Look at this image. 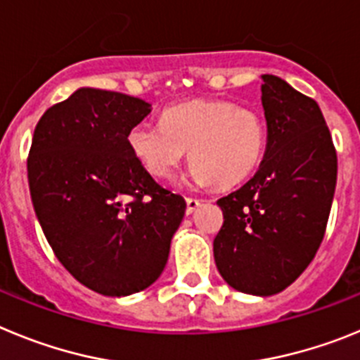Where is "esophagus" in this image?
I'll return each instance as SVG.
<instances>
[{
	"instance_id": "obj_1",
	"label": "esophagus",
	"mask_w": 360,
	"mask_h": 360,
	"mask_svg": "<svg viewBox=\"0 0 360 360\" xmlns=\"http://www.w3.org/2000/svg\"><path fill=\"white\" fill-rule=\"evenodd\" d=\"M186 203H187V209H186L187 214H193V212H195L196 209L200 207V200L198 198H193V196L186 198Z\"/></svg>"
}]
</instances>
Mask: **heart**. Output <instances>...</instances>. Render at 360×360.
I'll use <instances>...</instances> for the list:
<instances>
[{"mask_svg": "<svg viewBox=\"0 0 360 360\" xmlns=\"http://www.w3.org/2000/svg\"><path fill=\"white\" fill-rule=\"evenodd\" d=\"M128 146L155 178H169L189 149L191 184L234 187L262 164L266 122L257 110L227 98H193L167 108L162 124L136 122L128 131Z\"/></svg>", "mask_w": 360, "mask_h": 360, "instance_id": "heart-1", "label": "heart"}]
</instances>
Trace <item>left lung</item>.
Instances as JSON below:
<instances>
[{"mask_svg": "<svg viewBox=\"0 0 360 360\" xmlns=\"http://www.w3.org/2000/svg\"><path fill=\"white\" fill-rule=\"evenodd\" d=\"M262 81L265 155L249 182L218 200L224 225L212 249L229 287L274 295L303 274L323 241L337 155L314 98L276 75Z\"/></svg>", "mask_w": 360, "mask_h": 360, "instance_id": "left-lung-1", "label": "left lung"}]
</instances>
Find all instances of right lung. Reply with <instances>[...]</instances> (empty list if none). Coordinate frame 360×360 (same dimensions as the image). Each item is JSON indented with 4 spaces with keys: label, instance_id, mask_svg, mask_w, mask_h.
<instances>
[{
    "label": "right lung",
    "instance_id": "1",
    "mask_svg": "<svg viewBox=\"0 0 360 360\" xmlns=\"http://www.w3.org/2000/svg\"><path fill=\"white\" fill-rule=\"evenodd\" d=\"M151 104L119 91L79 88L44 111L28 155L41 229L73 278L110 297L160 278L186 200L158 186L128 146Z\"/></svg>",
    "mask_w": 360,
    "mask_h": 360
}]
</instances>
